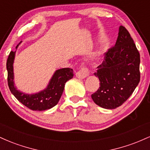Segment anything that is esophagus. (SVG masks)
I'll return each mask as SVG.
<instances>
[{
    "label": "esophagus",
    "mask_w": 150,
    "mask_h": 150,
    "mask_svg": "<svg viewBox=\"0 0 150 150\" xmlns=\"http://www.w3.org/2000/svg\"><path fill=\"white\" fill-rule=\"evenodd\" d=\"M89 70L87 67L85 66L84 65H82L81 68L79 69L78 71L75 73V75H76L77 77L80 79H84L85 77H87L89 75Z\"/></svg>",
    "instance_id": "1"
}]
</instances>
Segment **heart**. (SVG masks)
I'll return each instance as SVG.
<instances>
[{"instance_id":"1","label":"heart","mask_w":150,"mask_h":150,"mask_svg":"<svg viewBox=\"0 0 150 150\" xmlns=\"http://www.w3.org/2000/svg\"><path fill=\"white\" fill-rule=\"evenodd\" d=\"M100 53H101V52L100 51H97V53H96V54H95V56H97V57H98V56H100Z\"/></svg>"}]
</instances>
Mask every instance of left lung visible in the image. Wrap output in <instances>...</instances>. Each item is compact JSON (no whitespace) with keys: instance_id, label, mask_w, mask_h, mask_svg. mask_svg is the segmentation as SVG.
<instances>
[{"instance_id":"8db88e82","label":"left lung","mask_w":150,"mask_h":150,"mask_svg":"<svg viewBox=\"0 0 150 150\" xmlns=\"http://www.w3.org/2000/svg\"><path fill=\"white\" fill-rule=\"evenodd\" d=\"M104 55L94 73L100 87L92 99L101 107L113 109L131 96L140 82V53L128 31L120 26L116 44Z\"/></svg>"}]
</instances>
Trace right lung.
Returning <instances> with one entry per match:
<instances>
[{
	"label": "right lung",
	"mask_w": 150,
	"mask_h": 150,
	"mask_svg": "<svg viewBox=\"0 0 150 150\" xmlns=\"http://www.w3.org/2000/svg\"><path fill=\"white\" fill-rule=\"evenodd\" d=\"M19 44L16 46V49ZM15 56V51H11L6 63L8 87L12 94L20 102L33 111H45L56 106L61 99L66 82L73 78L74 75L73 69L66 68L57 70L53 74L45 89L33 94H25L18 90L15 87L13 80V63Z\"/></svg>",
	"instance_id": "1"
}]
</instances>
